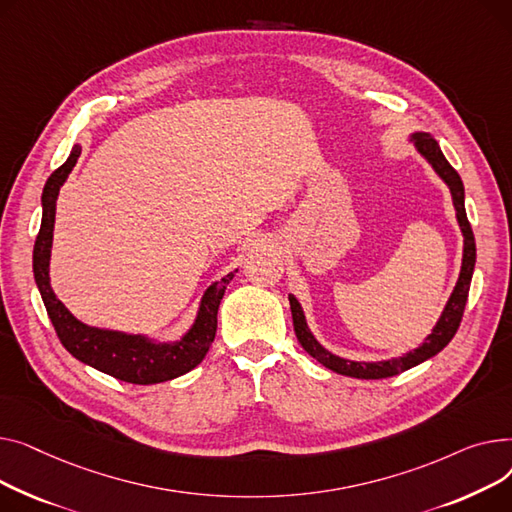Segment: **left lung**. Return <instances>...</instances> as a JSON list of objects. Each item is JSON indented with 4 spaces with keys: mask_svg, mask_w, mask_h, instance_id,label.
Segmentation results:
<instances>
[{
    "mask_svg": "<svg viewBox=\"0 0 512 512\" xmlns=\"http://www.w3.org/2000/svg\"><path fill=\"white\" fill-rule=\"evenodd\" d=\"M413 140H415V148L430 161L434 171L444 179L446 186L450 188V194H453V202H455V208H457V221H459V227H461L463 237H465L461 275H459L455 291H453V295H450L438 324L432 330V335L417 349L409 351L407 355L388 359V362H376V364L349 362V359H341L330 351H326L314 339V335L310 333V328H308L306 318H304V312H302V308H299L297 299L293 295H289V306H291L293 328H295L297 341L302 343V347L314 359H318V362L324 368L333 370L337 374H343V376L362 378V380H378V378L397 376V374H401V372H405V370H409L417 364L426 362V359H430L432 355L440 353L450 343V339L455 337V333L459 330V324H461V318H463V312H465L469 285H471V277H473V266H475V237H473V231H471V225H469L467 213H465V188H463L459 173L453 169V165H450L444 159L438 142L430 134L417 132V134H413Z\"/></svg>",
    "mask_w": 512,
    "mask_h": 512,
    "instance_id": "8db88e82",
    "label": "left lung"
}]
</instances>
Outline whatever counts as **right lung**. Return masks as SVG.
Returning a JSON list of instances; mask_svg holds the SVG:
<instances>
[{
    "label": "right lung",
    "instance_id": "1",
    "mask_svg": "<svg viewBox=\"0 0 512 512\" xmlns=\"http://www.w3.org/2000/svg\"><path fill=\"white\" fill-rule=\"evenodd\" d=\"M80 157V146H74L68 161L57 167L43 188V219L41 229L33 250V270L35 281L41 291L43 304L51 318L55 333L62 345L82 364L93 366L99 372H105L117 380L132 384H157L171 378L182 376L194 370L217 333V312L225 295L229 281L235 277L237 270L223 277L219 283L210 285L202 297L200 312L194 326L177 343H153L140 335H124L115 330H101L86 326L76 320L68 308L55 297L49 285V256L53 242V225H55V200L59 188L66 182L72 167Z\"/></svg>",
    "mask_w": 512,
    "mask_h": 512
}]
</instances>
